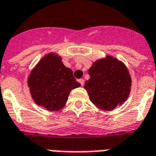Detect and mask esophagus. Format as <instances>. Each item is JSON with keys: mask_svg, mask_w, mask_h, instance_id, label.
Listing matches in <instances>:
<instances>
[{"mask_svg": "<svg viewBox=\"0 0 156 156\" xmlns=\"http://www.w3.org/2000/svg\"><path fill=\"white\" fill-rule=\"evenodd\" d=\"M78 83H79L82 86H83V84H84V80H83V78H80V79H78Z\"/></svg>", "mask_w": 156, "mask_h": 156, "instance_id": "esophagus-1", "label": "esophagus"}]
</instances>
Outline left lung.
<instances>
[{
	"label": "left lung",
	"mask_w": 156,
	"mask_h": 156,
	"mask_svg": "<svg viewBox=\"0 0 156 156\" xmlns=\"http://www.w3.org/2000/svg\"><path fill=\"white\" fill-rule=\"evenodd\" d=\"M84 88L97 108L110 111L121 105L130 93L131 78L122 62L111 56L97 60L88 69Z\"/></svg>",
	"instance_id": "left-lung-1"
}]
</instances>
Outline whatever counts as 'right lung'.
<instances>
[{"instance_id": "obj_1", "label": "right lung", "mask_w": 156, "mask_h": 156, "mask_svg": "<svg viewBox=\"0 0 156 156\" xmlns=\"http://www.w3.org/2000/svg\"><path fill=\"white\" fill-rule=\"evenodd\" d=\"M27 84L34 102L49 111L63 108L70 91L81 86L73 71L62 62L61 57L52 52L44 56L32 69Z\"/></svg>"}]
</instances>
